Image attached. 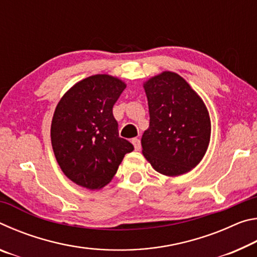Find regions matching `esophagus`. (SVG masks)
Returning a JSON list of instances; mask_svg holds the SVG:
<instances>
[{
    "label": "esophagus",
    "mask_w": 257,
    "mask_h": 257,
    "mask_svg": "<svg viewBox=\"0 0 257 257\" xmlns=\"http://www.w3.org/2000/svg\"><path fill=\"white\" fill-rule=\"evenodd\" d=\"M132 143H133V145H134V147H135V151H139L141 150V141H139L138 138H134L133 141H132Z\"/></svg>",
    "instance_id": "34e87169"
}]
</instances>
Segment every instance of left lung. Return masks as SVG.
Instances as JSON below:
<instances>
[{
  "label": "left lung",
  "mask_w": 257,
  "mask_h": 257,
  "mask_svg": "<svg viewBox=\"0 0 257 257\" xmlns=\"http://www.w3.org/2000/svg\"><path fill=\"white\" fill-rule=\"evenodd\" d=\"M144 89L150 127L142 137L143 155L164 176L177 177L193 170L210 144L211 120L205 103L172 71L150 78Z\"/></svg>",
  "instance_id": "left-lung-1"
}]
</instances>
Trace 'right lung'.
Masks as SVG:
<instances>
[{
  "label": "right lung",
  "mask_w": 257,
  "mask_h": 257,
  "mask_svg": "<svg viewBox=\"0 0 257 257\" xmlns=\"http://www.w3.org/2000/svg\"><path fill=\"white\" fill-rule=\"evenodd\" d=\"M110 75L78 81L60 99L51 124V142L61 170L89 190L103 188L115 176L134 146L119 137L112 108L125 88Z\"/></svg>",
  "instance_id": "add662e5"
}]
</instances>
